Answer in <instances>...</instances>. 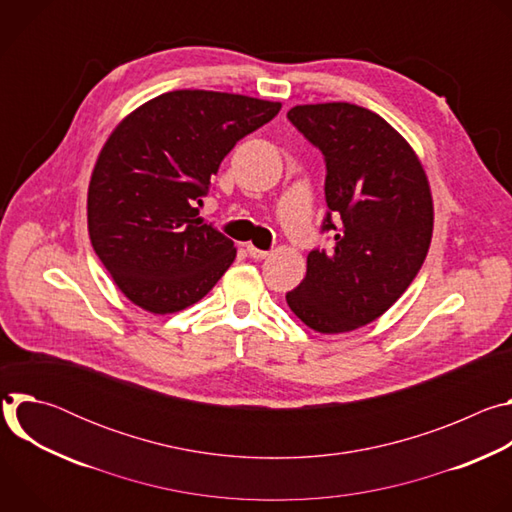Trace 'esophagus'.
Instances as JSON below:
<instances>
[{
  "instance_id": "34e87169",
  "label": "esophagus",
  "mask_w": 512,
  "mask_h": 512,
  "mask_svg": "<svg viewBox=\"0 0 512 512\" xmlns=\"http://www.w3.org/2000/svg\"><path fill=\"white\" fill-rule=\"evenodd\" d=\"M247 253H249L253 259H265V257H269V251H261V249H257L255 245H247Z\"/></svg>"
}]
</instances>
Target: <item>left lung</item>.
Masks as SVG:
<instances>
[{"label":"left lung","mask_w":512,"mask_h":512,"mask_svg":"<svg viewBox=\"0 0 512 512\" xmlns=\"http://www.w3.org/2000/svg\"><path fill=\"white\" fill-rule=\"evenodd\" d=\"M287 119L324 154L322 231L334 247L310 251L285 300L316 332H350L383 316L421 269L433 233L429 182L405 137L369 109L296 105Z\"/></svg>","instance_id":"8db88e82"}]
</instances>
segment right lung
Returning <instances> with one entry per match:
<instances>
[{
	"instance_id": "obj_1",
	"label": "right lung",
	"mask_w": 512,
	"mask_h": 512,
	"mask_svg": "<svg viewBox=\"0 0 512 512\" xmlns=\"http://www.w3.org/2000/svg\"><path fill=\"white\" fill-rule=\"evenodd\" d=\"M281 103L216 91L164 93L129 113L97 158L89 237L123 296L152 314L202 300L237 257L196 204L235 143Z\"/></svg>"
}]
</instances>
